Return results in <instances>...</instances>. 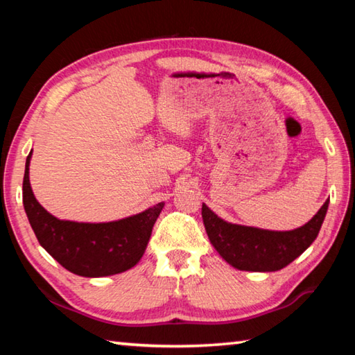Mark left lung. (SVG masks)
<instances>
[{"label": "left lung", "mask_w": 355, "mask_h": 355, "mask_svg": "<svg viewBox=\"0 0 355 355\" xmlns=\"http://www.w3.org/2000/svg\"><path fill=\"white\" fill-rule=\"evenodd\" d=\"M329 200L324 202L307 224L288 232L239 225L227 222L202 205L207 235L218 254L239 271L272 272L285 268L315 241L326 218Z\"/></svg>", "instance_id": "8db88e82"}]
</instances>
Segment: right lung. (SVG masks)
<instances>
[{"mask_svg": "<svg viewBox=\"0 0 355 355\" xmlns=\"http://www.w3.org/2000/svg\"><path fill=\"white\" fill-rule=\"evenodd\" d=\"M29 152L23 178V207L35 238L67 271L81 277H107L136 266L147 249L150 235L164 202L111 222L58 219L34 197L29 183Z\"/></svg>", "mask_w": 355, "mask_h": 355, "instance_id": "right-lung-1", "label": "right lung"}]
</instances>
